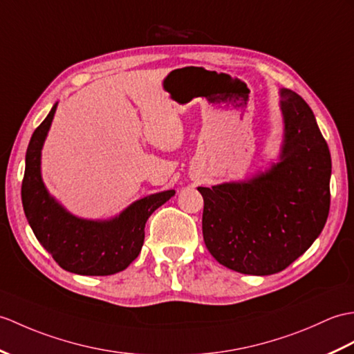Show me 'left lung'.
Segmentation results:
<instances>
[{"mask_svg": "<svg viewBox=\"0 0 354 354\" xmlns=\"http://www.w3.org/2000/svg\"><path fill=\"white\" fill-rule=\"evenodd\" d=\"M279 161L240 183L199 187L202 232L221 266L243 274L279 273L322 234L330 208L332 160L310 106L281 88Z\"/></svg>", "mask_w": 354, "mask_h": 354, "instance_id": "1", "label": "left lung"}]
</instances>
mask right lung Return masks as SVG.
Returning a JSON list of instances; mask_svg holds the SVG:
<instances>
[{"instance_id": "add662e5", "label": "right lung", "mask_w": 354, "mask_h": 354, "mask_svg": "<svg viewBox=\"0 0 354 354\" xmlns=\"http://www.w3.org/2000/svg\"><path fill=\"white\" fill-rule=\"evenodd\" d=\"M55 109L57 104L30 140L21 190L24 212L39 243L63 270L83 276L119 273L142 250L147 218L175 196V190L138 199L110 220H87L71 214L48 193L40 174L42 147Z\"/></svg>"}]
</instances>
